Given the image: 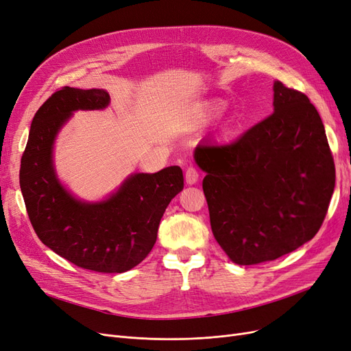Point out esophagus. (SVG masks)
<instances>
[{
	"label": "esophagus",
	"instance_id": "1",
	"mask_svg": "<svg viewBox=\"0 0 351 351\" xmlns=\"http://www.w3.org/2000/svg\"><path fill=\"white\" fill-rule=\"evenodd\" d=\"M185 179H186V184L188 185L197 184L198 179H199V173H198L197 169L193 167V166H189L186 171H185Z\"/></svg>",
	"mask_w": 351,
	"mask_h": 351
}]
</instances>
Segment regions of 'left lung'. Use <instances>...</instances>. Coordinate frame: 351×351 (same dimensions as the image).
Returning a JSON list of instances; mask_svg holds the SVG:
<instances>
[{"label": "left lung", "mask_w": 351, "mask_h": 351, "mask_svg": "<svg viewBox=\"0 0 351 351\" xmlns=\"http://www.w3.org/2000/svg\"><path fill=\"white\" fill-rule=\"evenodd\" d=\"M274 114L226 145L201 143L195 160L213 234L232 262L257 265L313 239L327 215L335 166L317 108L274 85Z\"/></svg>", "instance_id": "1"}]
</instances>
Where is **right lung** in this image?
Masks as SVG:
<instances>
[{"label":"right lung","instance_id":"1","mask_svg":"<svg viewBox=\"0 0 351 351\" xmlns=\"http://www.w3.org/2000/svg\"><path fill=\"white\" fill-rule=\"evenodd\" d=\"M104 89L63 86L49 97L32 121L20 167V188L30 223L49 249L77 267L123 274L150 253L166 206L184 189L179 166L136 173L107 201L75 199L55 175L51 145L72 111L101 110Z\"/></svg>","mask_w":351,"mask_h":351}]
</instances>
